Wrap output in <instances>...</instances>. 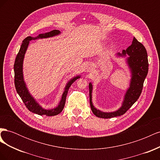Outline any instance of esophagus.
Returning a JSON list of instances; mask_svg holds the SVG:
<instances>
[{
    "label": "esophagus",
    "instance_id": "34e87169",
    "mask_svg": "<svg viewBox=\"0 0 160 160\" xmlns=\"http://www.w3.org/2000/svg\"><path fill=\"white\" fill-rule=\"evenodd\" d=\"M93 67L92 65H89L88 66H87V67H86V69L88 71H91L93 70Z\"/></svg>",
    "mask_w": 160,
    "mask_h": 160
}]
</instances>
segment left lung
Segmentation results:
<instances>
[{
  "label": "left lung",
  "mask_w": 160,
  "mask_h": 160,
  "mask_svg": "<svg viewBox=\"0 0 160 160\" xmlns=\"http://www.w3.org/2000/svg\"><path fill=\"white\" fill-rule=\"evenodd\" d=\"M126 55H129L126 58V62L132 75H131L129 88L124 95L122 107L119 109L113 112H103L97 109L92 102L93 85L91 83L89 84L91 109L97 117L108 119L123 115L138 99L142 93L144 81L148 72L149 64L147 51L142 43L133 37L132 45L126 50H123L122 53H117V56L118 57H126Z\"/></svg>",
  "instance_id": "8db88e82"
}]
</instances>
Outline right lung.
<instances>
[{
    "label": "right lung",
    "mask_w": 160,
    "mask_h": 160,
    "mask_svg": "<svg viewBox=\"0 0 160 160\" xmlns=\"http://www.w3.org/2000/svg\"><path fill=\"white\" fill-rule=\"evenodd\" d=\"M61 32L58 30H53L50 32L46 33L39 34L36 37H27L23 40L22 45L21 46L20 50H19L17 57L15 59V62L14 64V85H15V88L17 90V93L21 97V99L22 100L23 103H25L27 108L31 112L38 114L39 115H45L47 116H54L60 113L63 109L65 104L66 97L68 93L69 89L71 85L74 83V82L81 77V76L78 75L74 77L71 80L68 81L67 83L63 93L62 95L61 99L59 105L57 107L51 109H45L42 108L41 106L38 104L35 98L30 94L28 91L25 81H24L23 77V72H22V65H23V60L25 57V52L28 48L29 42L31 40H35L38 38H45L52 37L54 36H57L59 35Z\"/></svg>",
    "instance_id": "add662e5"
}]
</instances>
